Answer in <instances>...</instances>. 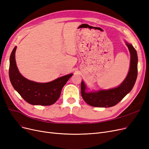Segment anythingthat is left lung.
Instances as JSON below:
<instances>
[{
    "label": "left lung",
    "mask_w": 149,
    "mask_h": 149,
    "mask_svg": "<svg viewBox=\"0 0 149 149\" xmlns=\"http://www.w3.org/2000/svg\"><path fill=\"white\" fill-rule=\"evenodd\" d=\"M129 49L131 61L129 72L126 78L116 88L86 92L87 86L81 81V95L84 100L91 106L95 107H111L120 102L134 87L137 76V54L132 45L126 42Z\"/></svg>",
    "instance_id": "left-lung-1"
}]
</instances>
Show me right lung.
Here are the masks:
<instances>
[{
    "mask_svg": "<svg viewBox=\"0 0 149 149\" xmlns=\"http://www.w3.org/2000/svg\"><path fill=\"white\" fill-rule=\"evenodd\" d=\"M15 46L10 57L9 78L15 91L29 104L51 105L55 103L66 82L73 75L71 73L60 77L48 83H38L25 78L17 68L15 60Z\"/></svg>",
    "mask_w": 149,
    "mask_h": 149,
    "instance_id": "add662e5",
    "label": "right lung"
}]
</instances>
